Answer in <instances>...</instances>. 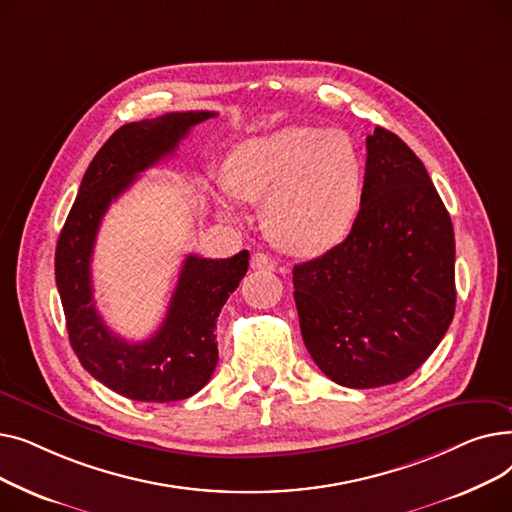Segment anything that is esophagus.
Listing matches in <instances>:
<instances>
[{"mask_svg":"<svg viewBox=\"0 0 512 512\" xmlns=\"http://www.w3.org/2000/svg\"><path fill=\"white\" fill-rule=\"evenodd\" d=\"M251 267H253V270H259V272H274L276 270V261L267 253L257 251L251 257Z\"/></svg>","mask_w":512,"mask_h":512,"instance_id":"esophagus-1","label":"esophagus"}]
</instances>
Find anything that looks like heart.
<instances>
[{
  "label": "heart",
  "instance_id": "b5f03b06",
  "mask_svg": "<svg viewBox=\"0 0 512 512\" xmlns=\"http://www.w3.org/2000/svg\"><path fill=\"white\" fill-rule=\"evenodd\" d=\"M361 155L348 134L290 126L245 141L228 159L230 191L265 203V228L297 255L324 253L351 228L361 199ZM222 209L230 213L224 199Z\"/></svg>",
  "mask_w": 512,
  "mask_h": 512
}]
</instances>
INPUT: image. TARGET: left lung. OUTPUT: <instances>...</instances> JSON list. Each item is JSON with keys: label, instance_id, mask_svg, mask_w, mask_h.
Listing matches in <instances>:
<instances>
[{"label": "left lung", "instance_id": "8db88e82", "mask_svg": "<svg viewBox=\"0 0 512 512\" xmlns=\"http://www.w3.org/2000/svg\"><path fill=\"white\" fill-rule=\"evenodd\" d=\"M292 282L307 351L340 386L396 384L436 351L456 305L454 230L421 159L394 132L367 137L351 232L294 265Z\"/></svg>", "mask_w": 512, "mask_h": 512}]
</instances>
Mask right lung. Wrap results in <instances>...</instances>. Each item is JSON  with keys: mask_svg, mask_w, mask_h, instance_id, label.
<instances>
[{"mask_svg": "<svg viewBox=\"0 0 512 512\" xmlns=\"http://www.w3.org/2000/svg\"><path fill=\"white\" fill-rule=\"evenodd\" d=\"M215 112H172L118 128L93 157L56 247V284L72 351L95 380L141 402H174L199 392L218 365L215 321L249 270V251L230 259L188 255L164 324L128 342L103 324L93 301L91 259L107 207L141 172L172 155L195 124Z\"/></svg>", "mask_w": 512, "mask_h": 512, "instance_id": "1", "label": "right lung"}]
</instances>
